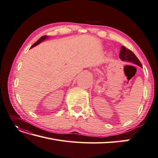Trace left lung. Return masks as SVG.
<instances>
[{
  "label": "left lung",
  "instance_id": "obj_1",
  "mask_svg": "<svg viewBox=\"0 0 158 158\" xmlns=\"http://www.w3.org/2000/svg\"><path fill=\"white\" fill-rule=\"evenodd\" d=\"M119 58L123 61H128L134 63L137 65L142 67V64H141L139 59L135 55L133 52L128 48H126L124 46H121L119 52Z\"/></svg>",
  "mask_w": 158,
  "mask_h": 158
}]
</instances>
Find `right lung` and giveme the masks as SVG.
I'll return each mask as SVG.
<instances>
[{
  "mask_svg": "<svg viewBox=\"0 0 158 158\" xmlns=\"http://www.w3.org/2000/svg\"><path fill=\"white\" fill-rule=\"evenodd\" d=\"M47 38H48L47 36H43V37H40V39H39L38 40H37V42H36L35 43H34V44H33V45L31 46V48H33V47H35V46H37V44H40V43H41L42 41H43V40H45V39H47Z\"/></svg>",
  "mask_w": 158,
  "mask_h": 158,
  "instance_id": "add662e5",
  "label": "right lung"
}]
</instances>
